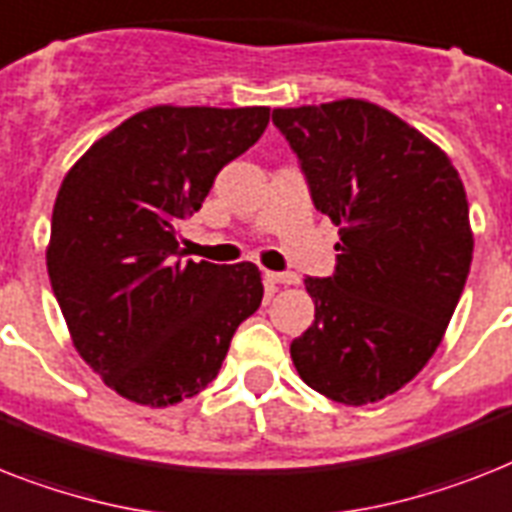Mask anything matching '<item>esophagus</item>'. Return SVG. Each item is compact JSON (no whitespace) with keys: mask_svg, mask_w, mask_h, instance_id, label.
<instances>
[{"mask_svg":"<svg viewBox=\"0 0 512 512\" xmlns=\"http://www.w3.org/2000/svg\"><path fill=\"white\" fill-rule=\"evenodd\" d=\"M270 281H276V284H286V286H294L299 284V276L292 273V270H284V273H268Z\"/></svg>","mask_w":512,"mask_h":512,"instance_id":"obj_1","label":"esophagus"}]
</instances>
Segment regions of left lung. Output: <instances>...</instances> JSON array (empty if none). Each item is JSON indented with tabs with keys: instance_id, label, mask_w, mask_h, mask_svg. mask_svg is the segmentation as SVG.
<instances>
[{
	"instance_id": "left-lung-1",
	"label": "left lung",
	"mask_w": 512,
	"mask_h": 512,
	"mask_svg": "<svg viewBox=\"0 0 512 512\" xmlns=\"http://www.w3.org/2000/svg\"><path fill=\"white\" fill-rule=\"evenodd\" d=\"M273 123L339 226L334 276L305 278L315 321L292 342L294 368L342 405L384 400L429 363L463 294V181L434 141L365 99L278 107Z\"/></svg>"
}]
</instances>
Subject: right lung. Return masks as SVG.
I'll list each match as a JSON object with an SVG mask.
<instances>
[{"label": "right lung", "instance_id": "add662e5", "mask_svg": "<svg viewBox=\"0 0 512 512\" xmlns=\"http://www.w3.org/2000/svg\"><path fill=\"white\" fill-rule=\"evenodd\" d=\"M268 120V107H149L94 141L57 191L52 292L78 355L136 405L202 392L263 302L257 265L184 260L176 228Z\"/></svg>", "mask_w": 512, "mask_h": 512}]
</instances>
